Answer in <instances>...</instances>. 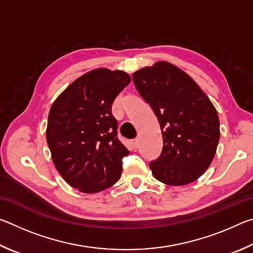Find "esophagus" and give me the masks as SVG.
I'll list each match as a JSON object with an SVG mask.
<instances>
[{"label": "esophagus", "mask_w": 253, "mask_h": 253, "mask_svg": "<svg viewBox=\"0 0 253 253\" xmlns=\"http://www.w3.org/2000/svg\"><path fill=\"white\" fill-rule=\"evenodd\" d=\"M130 145H131L132 149H136L137 147H138V139H132Z\"/></svg>", "instance_id": "obj_1"}]
</instances>
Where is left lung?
Masks as SVG:
<instances>
[{
  "label": "left lung",
  "instance_id": "obj_1",
  "mask_svg": "<svg viewBox=\"0 0 253 253\" xmlns=\"http://www.w3.org/2000/svg\"><path fill=\"white\" fill-rule=\"evenodd\" d=\"M135 87L160 123L163 149L149 168L168 185L194 182L211 164L220 139L219 116L198 84L160 61L132 74Z\"/></svg>",
  "mask_w": 253,
  "mask_h": 253
}]
</instances>
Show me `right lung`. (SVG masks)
Instances as JSON below:
<instances>
[{
    "instance_id": "add662e5",
    "label": "right lung",
    "mask_w": 253,
    "mask_h": 253,
    "mask_svg": "<svg viewBox=\"0 0 253 253\" xmlns=\"http://www.w3.org/2000/svg\"><path fill=\"white\" fill-rule=\"evenodd\" d=\"M121 70L99 68L75 80L51 107L46 143L63 179L84 193L114 185L129 152L117 137L111 105L130 83Z\"/></svg>"
}]
</instances>
